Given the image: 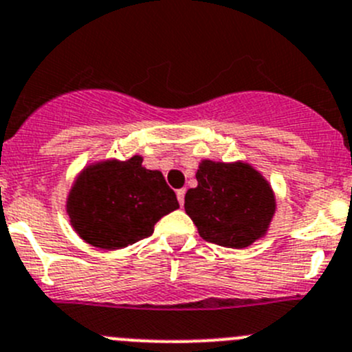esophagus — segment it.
Here are the masks:
<instances>
[{"mask_svg":"<svg viewBox=\"0 0 352 352\" xmlns=\"http://www.w3.org/2000/svg\"><path fill=\"white\" fill-rule=\"evenodd\" d=\"M184 197H186V189H179V190H177V199H179L180 206H182V204H184Z\"/></svg>","mask_w":352,"mask_h":352,"instance_id":"34e87169","label":"esophagus"}]
</instances>
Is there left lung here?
<instances>
[{
	"label": "left lung",
	"instance_id": "8db88e82",
	"mask_svg": "<svg viewBox=\"0 0 352 352\" xmlns=\"http://www.w3.org/2000/svg\"><path fill=\"white\" fill-rule=\"evenodd\" d=\"M197 187L186 192V213L201 237L223 248L242 249L267 234L275 214L268 180L249 163L203 160Z\"/></svg>",
	"mask_w": 352,
	"mask_h": 352
}]
</instances>
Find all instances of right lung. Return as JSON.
<instances>
[{
    "instance_id": "obj_1",
    "label": "right lung",
    "mask_w": 352,
    "mask_h": 352,
    "mask_svg": "<svg viewBox=\"0 0 352 352\" xmlns=\"http://www.w3.org/2000/svg\"><path fill=\"white\" fill-rule=\"evenodd\" d=\"M177 208L163 173L144 168L139 155L85 166L67 197L68 218L78 237L108 251L149 237L156 221Z\"/></svg>"
}]
</instances>
